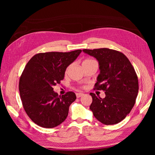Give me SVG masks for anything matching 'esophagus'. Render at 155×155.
<instances>
[{
    "label": "esophagus",
    "instance_id": "1",
    "mask_svg": "<svg viewBox=\"0 0 155 155\" xmlns=\"http://www.w3.org/2000/svg\"><path fill=\"white\" fill-rule=\"evenodd\" d=\"M84 95L83 93H77L76 94V96H77V98H80V97L83 96Z\"/></svg>",
    "mask_w": 155,
    "mask_h": 155
}]
</instances>
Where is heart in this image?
<instances>
[{"label":"heart","mask_w":155,"mask_h":155,"mask_svg":"<svg viewBox=\"0 0 155 155\" xmlns=\"http://www.w3.org/2000/svg\"><path fill=\"white\" fill-rule=\"evenodd\" d=\"M93 59H85L84 60V61H83V63H82V64H85V63H87V62H89V61H92ZM68 72V68L66 69V70H65V72Z\"/></svg>","instance_id":"heart-1"}]
</instances>
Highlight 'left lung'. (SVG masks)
<instances>
[{
  "label": "left lung",
  "instance_id": "1",
  "mask_svg": "<svg viewBox=\"0 0 155 155\" xmlns=\"http://www.w3.org/2000/svg\"><path fill=\"white\" fill-rule=\"evenodd\" d=\"M99 61L101 73L94 90H103L105 98L92 97L90 109L98 121L106 125L124 120L134 107L139 83L137 75L129 60L122 52L107 48L83 49Z\"/></svg>",
  "mask_w": 155,
  "mask_h": 155
}]
</instances>
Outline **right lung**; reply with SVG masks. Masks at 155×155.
<instances>
[{
  "mask_svg": "<svg viewBox=\"0 0 155 155\" xmlns=\"http://www.w3.org/2000/svg\"><path fill=\"white\" fill-rule=\"evenodd\" d=\"M81 51L41 52L26 65L19 81L20 98L28 116L40 127L53 128L66 119L77 97L73 91L59 96L53 87L64 79L67 67Z\"/></svg>",
  "mask_w": 155,
  "mask_h": 155,
  "instance_id": "add662e5",
  "label": "right lung"
}]
</instances>
